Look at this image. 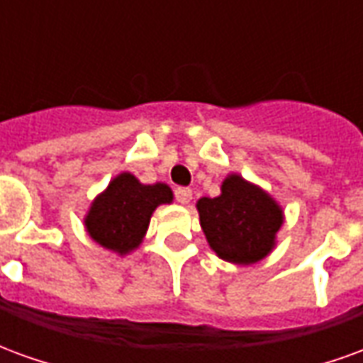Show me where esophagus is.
<instances>
[{
  "mask_svg": "<svg viewBox=\"0 0 363 363\" xmlns=\"http://www.w3.org/2000/svg\"><path fill=\"white\" fill-rule=\"evenodd\" d=\"M174 196H177V200H179L181 204H189L190 200H192V190L181 186V189L174 190Z\"/></svg>",
  "mask_w": 363,
  "mask_h": 363,
  "instance_id": "34e87169",
  "label": "esophagus"
}]
</instances>
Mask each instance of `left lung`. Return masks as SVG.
I'll use <instances>...</instances> for the list:
<instances>
[{
    "mask_svg": "<svg viewBox=\"0 0 363 363\" xmlns=\"http://www.w3.org/2000/svg\"><path fill=\"white\" fill-rule=\"evenodd\" d=\"M196 210L210 249L241 267L267 259L284 225V210L270 192L239 173L223 179L220 196L200 198Z\"/></svg>",
    "mask_w": 363,
    "mask_h": 363,
    "instance_id": "8db88e82",
    "label": "left lung"
}]
</instances>
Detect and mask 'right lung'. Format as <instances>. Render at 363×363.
<instances>
[{
  "label": "right lung",
  "mask_w": 363,
  "mask_h": 363,
  "mask_svg": "<svg viewBox=\"0 0 363 363\" xmlns=\"http://www.w3.org/2000/svg\"><path fill=\"white\" fill-rule=\"evenodd\" d=\"M171 202L173 190L169 184H143L138 177L124 171L96 194L83 218V225L96 245L126 257L143 243L153 212Z\"/></svg>",
  "instance_id": "add662e5"
}]
</instances>
